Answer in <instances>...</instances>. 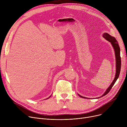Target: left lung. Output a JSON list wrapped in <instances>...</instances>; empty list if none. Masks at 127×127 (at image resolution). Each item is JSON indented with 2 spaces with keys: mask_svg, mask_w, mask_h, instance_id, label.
<instances>
[{
  "mask_svg": "<svg viewBox=\"0 0 127 127\" xmlns=\"http://www.w3.org/2000/svg\"><path fill=\"white\" fill-rule=\"evenodd\" d=\"M103 37L106 39L107 41H109L111 43L112 46L114 47V49L115 50V55H116V75L114 80H113V82L111 83L110 86L108 87V88L106 89L105 92L104 93V94L101 96H103L105 95L106 94H107L108 93L110 92L111 89H112V87L115 83L116 81L118 79L120 73V71H121V56H120V48L119 45V44L118 43V41L116 40L115 38L114 37H112L110 34H108V33H104L103 34ZM79 96L82 98H87L85 97L82 96L80 95H79Z\"/></svg>",
  "mask_w": 127,
  "mask_h": 127,
  "instance_id": "obj_1",
  "label": "left lung"
}]
</instances>
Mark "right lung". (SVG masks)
I'll use <instances>...</instances> for the list:
<instances>
[{
    "instance_id": "obj_1",
    "label": "right lung",
    "mask_w": 127,
    "mask_h": 127,
    "mask_svg": "<svg viewBox=\"0 0 127 127\" xmlns=\"http://www.w3.org/2000/svg\"><path fill=\"white\" fill-rule=\"evenodd\" d=\"M50 97H51V96H50ZM48 98H47V99H48Z\"/></svg>"
}]
</instances>
